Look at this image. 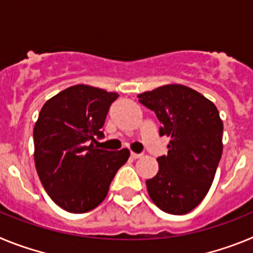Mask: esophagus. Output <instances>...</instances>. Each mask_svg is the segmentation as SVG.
Returning a JSON list of instances; mask_svg holds the SVG:
<instances>
[{"label": "esophagus", "instance_id": "obj_1", "mask_svg": "<svg viewBox=\"0 0 253 253\" xmlns=\"http://www.w3.org/2000/svg\"><path fill=\"white\" fill-rule=\"evenodd\" d=\"M130 156H131V158H134V160H137V158H140V157H142V154H139V153H134V152H131Z\"/></svg>", "mask_w": 253, "mask_h": 253}]
</instances>
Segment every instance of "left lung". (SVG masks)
Masks as SVG:
<instances>
[{"instance_id": "obj_1", "label": "left lung", "mask_w": 253, "mask_h": 253, "mask_svg": "<svg viewBox=\"0 0 253 253\" xmlns=\"http://www.w3.org/2000/svg\"><path fill=\"white\" fill-rule=\"evenodd\" d=\"M156 113L161 135L171 138L158 172L147 180L152 202L169 214L182 215L209 191L223 152V122L213 102L184 84H165L138 95Z\"/></svg>"}]
</instances>
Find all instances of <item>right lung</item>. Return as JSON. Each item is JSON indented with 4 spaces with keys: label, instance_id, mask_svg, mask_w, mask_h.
I'll return each mask as SVG.
<instances>
[{
    "label": "right lung",
    "instance_id": "obj_1",
    "mask_svg": "<svg viewBox=\"0 0 253 253\" xmlns=\"http://www.w3.org/2000/svg\"><path fill=\"white\" fill-rule=\"evenodd\" d=\"M116 92L76 84L43 105L34 126V161L46 194L69 213H86L106 198L128 148L110 152L95 146L102 137Z\"/></svg>",
    "mask_w": 253,
    "mask_h": 253
}]
</instances>
